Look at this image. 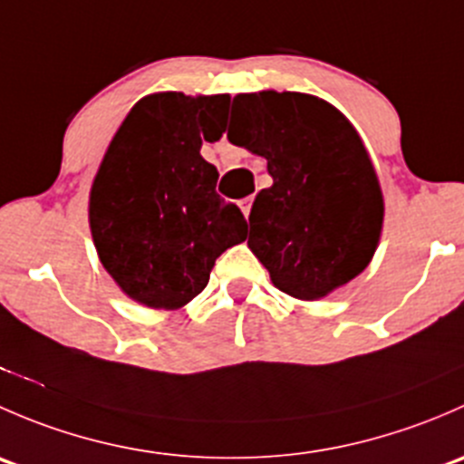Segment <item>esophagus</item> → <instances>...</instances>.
<instances>
[{"instance_id": "1", "label": "esophagus", "mask_w": 464, "mask_h": 464, "mask_svg": "<svg viewBox=\"0 0 464 464\" xmlns=\"http://www.w3.org/2000/svg\"><path fill=\"white\" fill-rule=\"evenodd\" d=\"M251 206H254V198H245V199H242V202H240V208H242V213H245V218H249Z\"/></svg>"}]
</instances>
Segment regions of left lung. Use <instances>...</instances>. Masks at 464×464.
<instances>
[{"instance_id":"1","label":"left lung","mask_w":464,"mask_h":464,"mask_svg":"<svg viewBox=\"0 0 464 464\" xmlns=\"http://www.w3.org/2000/svg\"><path fill=\"white\" fill-rule=\"evenodd\" d=\"M228 141L266 159L249 246L280 292L314 301L362 274L377 249L383 202L362 139L310 93H237Z\"/></svg>"}]
</instances>
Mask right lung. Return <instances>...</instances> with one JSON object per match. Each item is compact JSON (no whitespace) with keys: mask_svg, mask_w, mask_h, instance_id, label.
Instances as JSON below:
<instances>
[{"mask_svg":"<svg viewBox=\"0 0 464 464\" xmlns=\"http://www.w3.org/2000/svg\"><path fill=\"white\" fill-rule=\"evenodd\" d=\"M228 96L154 93L134 105L107 148L89 198L102 266L148 307L177 310L208 285L215 260L246 237L199 154L227 128Z\"/></svg>","mask_w":464,"mask_h":464,"instance_id":"add662e5","label":"right lung"}]
</instances>
